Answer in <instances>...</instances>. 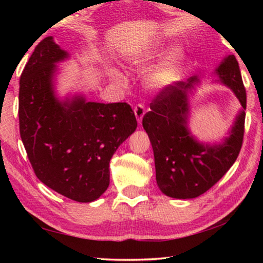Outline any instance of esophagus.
I'll list each match as a JSON object with an SVG mask.
<instances>
[{"mask_svg":"<svg viewBox=\"0 0 263 263\" xmlns=\"http://www.w3.org/2000/svg\"><path fill=\"white\" fill-rule=\"evenodd\" d=\"M133 111H135L137 122L140 124L141 121H142V117H144L145 112H146V111H145V106L142 105V104H137V105L135 106V109H133Z\"/></svg>","mask_w":263,"mask_h":263,"instance_id":"esophagus-1","label":"esophagus"}]
</instances>
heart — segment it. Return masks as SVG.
Wrapping results in <instances>:
<instances>
[{
  "label": "heart",
  "instance_id": "obj_1",
  "mask_svg": "<svg viewBox=\"0 0 263 263\" xmlns=\"http://www.w3.org/2000/svg\"><path fill=\"white\" fill-rule=\"evenodd\" d=\"M158 54L159 48L154 47L152 50L142 52L140 54L133 57L131 59V65L135 66V67H141ZM184 58V52L181 48H174V50L168 52L163 57V59L146 75V86L152 89H164L175 84L181 79L182 73H183ZM108 74L116 82L123 83L125 81L121 70L114 67V66L108 67Z\"/></svg>",
  "mask_w": 263,
  "mask_h": 263
}]
</instances>
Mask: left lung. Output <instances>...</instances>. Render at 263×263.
I'll return each instance as SVG.
<instances>
[{"label": "left lung", "mask_w": 263, "mask_h": 263, "mask_svg": "<svg viewBox=\"0 0 263 263\" xmlns=\"http://www.w3.org/2000/svg\"><path fill=\"white\" fill-rule=\"evenodd\" d=\"M215 74L217 81L230 88L241 104L229 137L221 142L198 141L188 127L189 95L199 83L197 77L164 88L142 118L152 144L158 186L169 197L186 199L204 194L226 174L241 149L246 90L235 57H225Z\"/></svg>", "instance_id": "obj_1"}]
</instances>
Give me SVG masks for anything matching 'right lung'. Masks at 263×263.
<instances>
[{
  "instance_id": "1",
  "label": "right lung",
  "mask_w": 263,
  "mask_h": 263,
  "mask_svg": "<svg viewBox=\"0 0 263 263\" xmlns=\"http://www.w3.org/2000/svg\"><path fill=\"white\" fill-rule=\"evenodd\" d=\"M67 51L46 37L35 46L20 80V132L35 175L80 203L96 201L110 183L109 163L137 128L127 103L89 102L55 92L58 62Z\"/></svg>"
}]
</instances>
